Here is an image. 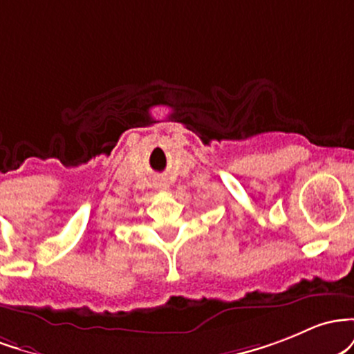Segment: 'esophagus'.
I'll return each instance as SVG.
<instances>
[{
	"label": "esophagus",
	"mask_w": 354,
	"mask_h": 354,
	"mask_svg": "<svg viewBox=\"0 0 354 354\" xmlns=\"http://www.w3.org/2000/svg\"><path fill=\"white\" fill-rule=\"evenodd\" d=\"M156 187H157V189L165 190L167 187H169V185H167V182H165V180H157V182H156Z\"/></svg>",
	"instance_id": "esophagus-1"
}]
</instances>
